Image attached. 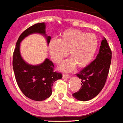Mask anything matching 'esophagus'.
Listing matches in <instances>:
<instances>
[{"label": "esophagus", "instance_id": "1", "mask_svg": "<svg viewBox=\"0 0 123 123\" xmlns=\"http://www.w3.org/2000/svg\"><path fill=\"white\" fill-rule=\"evenodd\" d=\"M69 75H68V74H63V78H65V79H68L69 78Z\"/></svg>", "mask_w": 123, "mask_h": 123}]
</instances>
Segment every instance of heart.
I'll use <instances>...</instances> for the list:
<instances>
[{"label":"heart","instance_id":"heart-1","mask_svg":"<svg viewBox=\"0 0 123 123\" xmlns=\"http://www.w3.org/2000/svg\"><path fill=\"white\" fill-rule=\"evenodd\" d=\"M97 45L98 41L94 34L71 29L64 31L59 39H52L48 49L55 63H60L69 52L71 59L66 60L60 66L61 70L69 71L75 65L81 68L90 63L96 52Z\"/></svg>","mask_w":123,"mask_h":123}]
</instances>
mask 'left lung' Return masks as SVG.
I'll list each match as a JSON object with an SVG mask.
<instances>
[{"label": "left lung", "instance_id": "left-lung-1", "mask_svg": "<svg viewBox=\"0 0 123 123\" xmlns=\"http://www.w3.org/2000/svg\"><path fill=\"white\" fill-rule=\"evenodd\" d=\"M112 52L105 38L101 41L99 54L96 59L76 74L81 79V88L73 93L79 101H89L93 99L101 91L107 78L111 62Z\"/></svg>", "mask_w": 123, "mask_h": 123}]
</instances>
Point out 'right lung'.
Returning <instances> with one entry per match:
<instances>
[{
  "label": "right lung",
  "mask_w": 123,
  "mask_h": 123,
  "mask_svg": "<svg viewBox=\"0 0 123 123\" xmlns=\"http://www.w3.org/2000/svg\"><path fill=\"white\" fill-rule=\"evenodd\" d=\"M36 33L44 36L49 44L51 37L46 35L44 22L29 27L18 38L13 54L12 66L16 82L22 92L28 98L40 101L50 97L54 83L62 79V75L54 71V63L48 58L43 63L32 66L22 57L20 52V42L28 36Z\"/></svg>",
  "instance_id": "1"
}]
</instances>
